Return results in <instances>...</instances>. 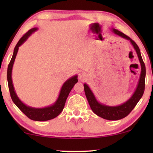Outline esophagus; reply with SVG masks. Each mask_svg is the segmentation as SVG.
Listing matches in <instances>:
<instances>
[{"label": "esophagus", "mask_w": 153, "mask_h": 153, "mask_svg": "<svg viewBox=\"0 0 153 153\" xmlns=\"http://www.w3.org/2000/svg\"><path fill=\"white\" fill-rule=\"evenodd\" d=\"M86 78V74H85V72H80L79 74V79L80 81H83L85 80V79Z\"/></svg>", "instance_id": "1"}]
</instances>
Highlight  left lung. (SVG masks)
Wrapping results in <instances>:
<instances>
[{"instance_id": "obj_1", "label": "left lung", "mask_w": 153, "mask_h": 153, "mask_svg": "<svg viewBox=\"0 0 153 153\" xmlns=\"http://www.w3.org/2000/svg\"><path fill=\"white\" fill-rule=\"evenodd\" d=\"M111 30L114 34L130 42L131 45L133 46L134 49L136 51V53L137 54L138 58H139L140 62V65H141V74H140L137 86L136 88L132 95L129 97V99L127 100L124 103L118 106H108L101 103L97 100L93 91H91V89L90 88L87 83H85L83 84V86H84L85 94V96H86L88 102L89 103V105L91 106L92 111L97 116L101 117L104 119H106V120H118L126 117L135 107V106L137 105V104L143 96L144 89H145L146 66L143 59H142L139 48L137 44L135 43V42H134L130 37L127 36L124 33L116 30V29L111 28Z\"/></svg>"}]
</instances>
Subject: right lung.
<instances>
[{"label":"right lung","instance_id":"add662e5","mask_svg":"<svg viewBox=\"0 0 153 153\" xmlns=\"http://www.w3.org/2000/svg\"><path fill=\"white\" fill-rule=\"evenodd\" d=\"M38 30V28L35 27L30 30H29L22 38L19 39L18 43L16 44L14 49L13 55H12V59L10 60L9 65L7 68V79L8 82V86H9V91L11 95V98L12 101L15 105L26 115V116L31 120L35 121H47L51 119L55 118L57 117L62 111L65 104V102L67 98H68L69 94H70L71 90L74 87L75 83L78 82V76L74 75L70 79H68L65 83L62 84L61 88H60L59 95L56 102L51 105L45 106L43 108H35L32 106L26 105L24 104L22 100L19 99L16 95L15 89H14L13 81L12 79V68H13L14 62L15 60L16 54H17L19 47L22 45L25 42H26L29 37L33 34V33Z\"/></svg>","mask_w":153,"mask_h":153}]
</instances>
